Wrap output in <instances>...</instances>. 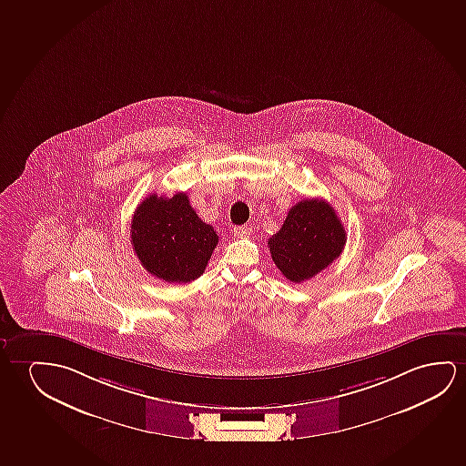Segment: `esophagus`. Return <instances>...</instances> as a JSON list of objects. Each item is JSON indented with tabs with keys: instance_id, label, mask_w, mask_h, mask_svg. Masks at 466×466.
Masks as SVG:
<instances>
[{
	"instance_id": "34e87169",
	"label": "esophagus",
	"mask_w": 466,
	"mask_h": 466,
	"mask_svg": "<svg viewBox=\"0 0 466 466\" xmlns=\"http://www.w3.org/2000/svg\"><path fill=\"white\" fill-rule=\"evenodd\" d=\"M251 228H248V226H236L234 228V236L237 237V238H247V237L251 236Z\"/></svg>"
}]
</instances>
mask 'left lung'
<instances>
[{
  "mask_svg": "<svg viewBox=\"0 0 466 466\" xmlns=\"http://www.w3.org/2000/svg\"><path fill=\"white\" fill-rule=\"evenodd\" d=\"M344 243L346 230L330 203L306 198L291 207L268 245L277 269L299 284L329 268L341 255Z\"/></svg>",
  "mask_w": 466,
  "mask_h": 466,
  "instance_id": "left-lung-1",
  "label": "left lung"
}]
</instances>
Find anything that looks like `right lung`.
<instances>
[{
	"label": "right lung",
	"instance_id": "obj_1",
	"mask_svg": "<svg viewBox=\"0 0 466 466\" xmlns=\"http://www.w3.org/2000/svg\"><path fill=\"white\" fill-rule=\"evenodd\" d=\"M213 226L202 221L184 192L144 198L131 221V245L142 268L169 284H187L205 272L218 245Z\"/></svg>",
	"mask_w": 466,
	"mask_h": 466
}]
</instances>
